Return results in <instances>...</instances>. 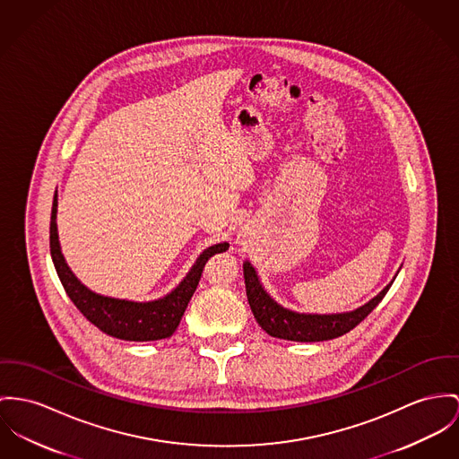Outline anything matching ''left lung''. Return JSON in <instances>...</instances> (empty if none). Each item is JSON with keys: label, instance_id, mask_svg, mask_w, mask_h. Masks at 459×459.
<instances>
[{"label": "left lung", "instance_id": "1", "mask_svg": "<svg viewBox=\"0 0 459 459\" xmlns=\"http://www.w3.org/2000/svg\"><path fill=\"white\" fill-rule=\"evenodd\" d=\"M245 271V282H247V295L251 313L256 323L273 337L295 341V342H319L341 337L353 330L358 323H361L368 316L376 306L385 299L388 293V286L368 300L365 306L354 309L351 313H339V315H304L295 313L280 306L271 295L264 290L262 282L256 276V271L249 262L243 264Z\"/></svg>", "mask_w": 459, "mask_h": 459}]
</instances>
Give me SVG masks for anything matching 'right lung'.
Instances as JSON below:
<instances>
[{"label": "right lung", "mask_w": 459, "mask_h": 459, "mask_svg": "<svg viewBox=\"0 0 459 459\" xmlns=\"http://www.w3.org/2000/svg\"><path fill=\"white\" fill-rule=\"evenodd\" d=\"M56 218H57V192L54 195L52 214H50V255H52V262L57 271V276L63 282L71 302L94 326H98L108 335L122 341L146 342V341H159V339L171 337L199 284L206 262L212 258V255L223 253L229 249V243H220L204 249L203 255L194 264V267L190 269V273L186 274V278L179 282L171 293H168L159 300H152V302L122 300V299H113V297L94 293L85 284L78 281V278L71 273L63 256Z\"/></svg>", "instance_id": "right-lung-1"}]
</instances>
